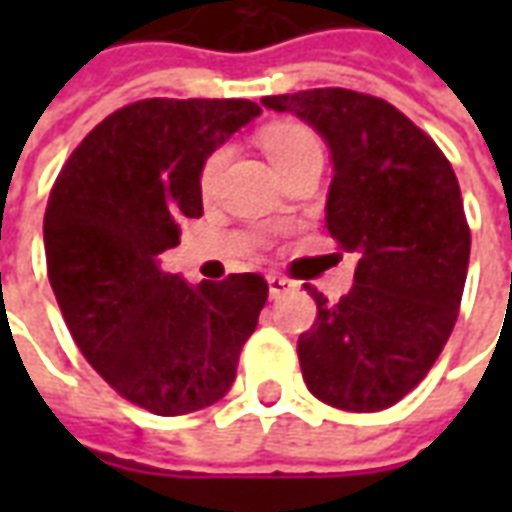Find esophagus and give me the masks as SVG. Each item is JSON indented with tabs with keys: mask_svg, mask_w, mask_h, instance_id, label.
<instances>
[{
	"mask_svg": "<svg viewBox=\"0 0 512 512\" xmlns=\"http://www.w3.org/2000/svg\"><path fill=\"white\" fill-rule=\"evenodd\" d=\"M290 290H296V282H290L288 277H279V274H268V293H271V299H279V296H285Z\"/></svg>",
	"mask_w": 512,
	"mask_h": 512,
	"instance_id": "obj_1",
	"label": "esophagus"
}]
</instances>
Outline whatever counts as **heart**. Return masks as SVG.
Masks as SVG:
<instances>
[{
	"instance_id": "b5f03b06",
	"label": "heart",
	"mask_w": 512,
	"mask_h": 512,
	"mask_svg": "<svg viewBox=\"0 0 512 512\" xmlns=\"http://www.w3.org/2000/svg\"><path fill=\"white\" fill-rule=\"evenodd\" d=\"M260 145L266 150V156L271 158V164L277 167V172L288 169L290 164H296L307 156H321V142L318 136L312 134L310 128L301 123H274V126L263 128L260 134ZM224 150H213L211 156L205 158L202 164V189H211L216 172L222 167Z\"/></svg>"
}]
</instances>
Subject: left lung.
I'll use <instances>...</instances> for the list:
<instances>
[{"instance_id": "obj_1", "label": "left lung", "mask_w": 512, "mask_h": 512, "mask_svg": "<svg viewBox=\"0 0 512 512\" xmlns=\"http://www.w3.org/2000/svg\"><path fill=\"white\" fill-rule=\"evenodd\" d=\"M329 145L326 227L356 252L340 301L304 285L318 318L299 337L312 395L343 411L395 406L428 376L458 321L469 268L461 186L436 142L376 95L343 87L266 95Z\"/></svg>"}]
</instances>
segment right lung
I'll use <instances>...</instances> for the list:
<instances>
[{
    "instance_id": "1",
    "label": "right lung",
    "mask_w": 512,
    "mask_h": 512,
    "mask_svg": "<svg viewBox=\"0 0 512 512\" xmlns=\"http://www.w3.org/2000/svg\"><path fill=\"white\" fill-rule=\"evenodd\" d=\"M260 106L244 98H147L84 136L51 189L49 282L84 359L117 395L158 417L222 400L268 299L260 274L197 288L158 255L178 219L202 216V164Z\"/></svg>"
}]
</instances>
